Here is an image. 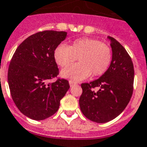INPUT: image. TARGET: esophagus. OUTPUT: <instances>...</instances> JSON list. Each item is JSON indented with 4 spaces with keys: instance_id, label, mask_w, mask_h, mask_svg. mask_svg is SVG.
Listing matches in <instances>:
<instances>
[{
    "instance_id": "34e87169",
    "label": "esophagus",
    "mask_w": 147,
    "mask_h": 147,
    "mask_svg": "<svg viewBox=\"0 0 147 147\" xmlns=\"http://www.w3.org/2000/svg\"><path fill=\"white\" fill-rule=\"evenodd\" d=\"M69 85H70V86H76V82H72V81H69Z\"/></svg>"
}]
</instances>
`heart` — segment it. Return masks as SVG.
Instances as JSON below:
<instances>
[{"label": "heart", "instance_id": "heart-1", "mask_svg": "<svg viewBox=\"0 0 147 147\" xmlns=\"http://www.w3.org/2000/svg\"><path fill=\"white\" fill-rule=\"evenodd\" d=\"M78 59L79 63L64 69L63 78L81 81L88 77L103 75L110 65L112 51L105 44L96 39L82 38L66 46L59 45L54 50V59L60 67L70 65Z\"/></svg>", "mask_w": 147, "mask_h": 147}]
</instances>
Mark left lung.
<instances>
[{"label":"left lung","instance_id":"1","mask_svg":"<svg viewBox=\"0 0 147 147\" xmlns=\"http://www.w3.org/2000/svg\"><path fill=\"white\" fill-rule=\"evenodd\" d=\"M112 48V61L108 70L100 78L82 83L79 106L86 118L105 123L123 112L133 91L134 69L130 56L124 47L113 37L108 36ZM99 89L95 91L94 88Z\"/></svg>","mask_w":147,"mask_h":147}]
</instances>
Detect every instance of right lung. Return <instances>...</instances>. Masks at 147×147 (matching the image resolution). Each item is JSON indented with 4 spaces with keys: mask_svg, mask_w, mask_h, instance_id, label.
<instances>
[{
    "mask_svg": "<svg viewBox=\"0 0 147 147\" xmlns=\"http://www.w3.org/2000/svg\"><path fill=\"white\" fill-rule=\"evenodd\" d=\"M67 37L65 31L34 34L18 47L9 65L7 81L11 97L21 113L34 120L55 113L70 86L68 80L50 79L59 74L54 50Z\"/></svg>",
    "mask_w": 147,
    "mask_h": 147,
    "instance_id": "right-lung-1",
    "label": "right lung"
}]
</instances>
